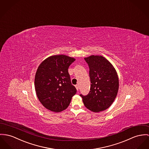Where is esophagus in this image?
Segmentation results:
<instances>
[{
	"label": "esophagus",
	"mask_w": 149,
	"mask_h": 149,
	"mask_svg": "<svg viewBox=\"0 0 149 149\" xmlns=\"http://www.w3.org/2000/svg\"><path fill=\"white\" fill-rule=\"evenodd\" d=\"M75 87H76L77 91H79V84H77V85L75 86Z\"/></svg>",
	"instance_id": "obj_1"
}]
</instances>
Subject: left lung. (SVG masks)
<instances>
[{
    "mask_svg": "<svg viewBox=\"0 0 149 149\" xmlns=\"http://www.w3.org/2000/svg\"><path fill=\"white\" fill-rule=\"evenodd\" d=\"M88 63L91 80L90 91L80 94L85 107L93 112L108 108L114 102L118 90L119 81L113 65L102 56H91L84 58Z\"/></svg>",
    "mask_w": 149,
    "mask_h": 149,
    "instance_id": "1",
    "label": "left lung"
}]
</instances>
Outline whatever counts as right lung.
Listing matches in <instances>:
<instances>
[{"mask_svg": "<svg viewBox=\"0 0 149 149\" xmlns=\"http://www.w3.org/2000/svg\"><path fill=\"white\" fill-rule=\"evenodd\" d=\"M75 61L65 55L47 58L37 70L34 86L37 96L46 109L59 112L66 109L76 93L68 72L70 65Z\"/></svg>", "mask_w": 149, "mask_h": 149, "instance_id": "add662e5", "label": "right lung"}]
</instances>
